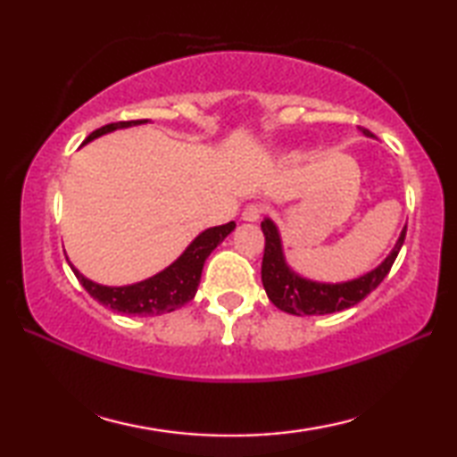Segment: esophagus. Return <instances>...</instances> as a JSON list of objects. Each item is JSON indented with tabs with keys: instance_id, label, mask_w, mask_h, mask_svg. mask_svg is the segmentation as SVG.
I'll list each match as a JSON object with an SVG mask.
<instances>
[{
	"instance_id": "34e87169",
	"label": "esophagus",
	"mask_w": 457,
	"mask_h": 457,
	"mask_svg": "<svg viewBox=\"0 0 457 457\" xmlns=\"http://www.w3.org/2000/svg\"><path fill=\"white\" fill-rule=\"evenodd\" d=\"M262 205H258V204H250V205H245L244 207V212H242V220L244 221H258L260 218H262Z\"/></svg>"
}]
</instances>
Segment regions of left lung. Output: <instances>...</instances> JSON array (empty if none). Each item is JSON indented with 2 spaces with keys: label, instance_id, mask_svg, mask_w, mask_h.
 Masks as SVG:
<instances>
[{
  "label": "left lung",
  "instance_id": "1",
  "mask_svg": "<svg viewBox=\"0 0 457 457\" xmlns=\"http://www.w3.org/2000/svg\"><path fill=\"white\" fill-rule=\"evenodd\" d=\"M361 133L365 137H373V133L367 129H361ZM262 231H264L266 237L264 258H262V284H264L268 298L272 300V304L276 308H280L284 312L296 316H312L340 312L345 311V308L359 304L362 298L369 296V294L383 282V278L389 274L393 262H395L401 245H403L407 226L401 231L397 244L391 250L389 256H386L375 270L354 278V280L338 284L314 282L298 276L288 264H286L282 239L280 234H278L274 221H262Z\"/></svg>",
  "mask_w": 457,
  "mask_h": 457
}]
</instances>
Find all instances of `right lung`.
I'll list each match as a JSON object with an SVG mask.
<instances>
[{
    "instance_id": "obj_1",
    "label": "right lung",
    "mask_w": 457,
    "mask_h": 457,
    "mask_svg": "<svg viewBox=\"0 0 457 457\" xmlns=\"http://www.w3.org/2000/svg\"><path fill=\"white\" fill-rule=\"evenodd\" d=\"M149 120H120L104 125L87 137L84 145L95 141V138L103 137L106 133H112L117 129H127L135 125H145ZM236 223H223V226H215L193 239V242L185 247V252L177 258L171 266H167L163 272L146 278L143 282L130 284V286H103L84 278L79 270H76L71 262L74 276L84 286L92 298L98 300L100 304L117 311L120 314H133V316H159L165 312H173L193 300L197 292V286L201 280V270L210 253L218 247L223 239H226L231 231H234Z\"/></svg>"
}]
</instances>
